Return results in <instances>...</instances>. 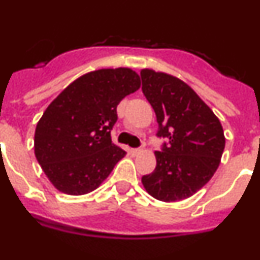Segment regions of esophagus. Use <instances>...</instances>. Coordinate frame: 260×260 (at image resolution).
Returning a JSON list of instances; mask_svg holds the SVG:
<instances>
[{
	"mask_svg": "<svg viewBox=\"0 0 260 260\" xmlns=\"http://www.w3.org/2000/svg\"><path fill=\"white\" fill-rule=\"evenodd\" d=\"M130 152H132L133 155H138V153L142 152V150L141 148H133V150H130Z\"/></svg>",
	"mask_w": 260,
	"mask_h": 260,
	"instance_id": "esophagus-1",
	"label": "esophagus"
}]
</instances>
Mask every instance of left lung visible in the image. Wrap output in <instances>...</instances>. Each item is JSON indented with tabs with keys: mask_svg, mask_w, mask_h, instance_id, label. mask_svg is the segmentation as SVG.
Wrapping results in <instances>:
<instances>
[{
	"mask_svg": "<svg viewBox=\"0 0 260 260\" xmlns=\"http://www.w3.org/2000/svg\"><path fill=\"white\" fill-rule=\"evenodd\" d=\"M142 91L153 108L157 137L156 168L142 177L144 189L162 202H178L201 190L216 172L225 147L219 118L194 89L173 75L141 71Z\"/></svg>",
	"mask_w": 260,
	"mask_h": 260,
	"instance_id": "1",
	"label": "left lung"
}]
</instances>
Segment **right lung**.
Returning <instances> with one entry per match:
<instances>
[{"mask_svg":"<svg viewBox=\"0 0 260 260\" xmlns=\"http://www.w3.org/2000/svg\"><path fill=\"white\" fill-rule=\"evenodd\" d=\"M141 87L127 68L82 75L49 104L35 132V156L57 190L69 195L93 191L125 156L112 143L117 105Z\"/></svg>","mask_w":260,"mask_h":260,"instance_id":"right-lung-1","label":"right lung"}]
</instances>
